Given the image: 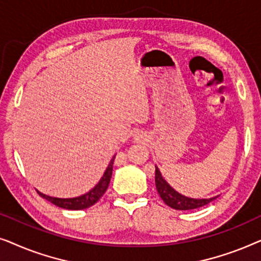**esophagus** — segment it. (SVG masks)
<instances>
[{
  "label": "esophagus",
  "mask_w": 261,
  "mask_h": 261,
  "mask_svg": "<svg viewBox=\"0 0 261 261\" xmlns=\"http://www.w3.org/2000/svg\"><path fill=\"white\" fill-rule=\"evenodd\" d=\"M134 140L137 142H142L146 140V138H145V135L141 133V132H138V133L134 134Z\"/></svg>",
  "instance_id": "1"
}]
</instances>
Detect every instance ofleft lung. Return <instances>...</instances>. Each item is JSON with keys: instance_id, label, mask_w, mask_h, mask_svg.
<instances>
[{"instance_id": "1", "label": "left lung", "mask_w": 261, "mask_h": 261, "mask_svg": "<svg viewBox=\"0 0 261 261\" xmlns=\"http://www.w3.org/2000/svg\"><path fill=\"white\" fill-rule=\"evenodd\" d=\"M155 187L158 190V194L164 202L171 208L177 209V210H191V209H197L201 208L203 205L209 204L210 202H213L216 197L212 198H204V199H197V198H190L185 197L179 192H177L172 187H170V184L164 179L162 173L158 167L155 166Z\"/></svg>"}]
</instances>
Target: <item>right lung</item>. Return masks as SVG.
<instances>
[{"mask_svg":"<svg viewBox=\"0 0 261 261\" xmlns=\"http://www.w3.org/2000/svg\"><path fill=\"white\" fill-rule=\"evenodd\" d=\"M114 159H115V155L113 156V159L110 160L108 167H107L105 174L101 178V180L96 184V187L94 189H91L90 191L87 192V194L80 196V197H74V198H57V197H51V196H47L45 194H41V192L38 191V194L44 197L45 199H47L53 204L59 206V208L63 209H69V210H82V209H87L89 206L94 205L96 202H98V199L102 197L103 194L107 191V189L109 187L110 183V178H112V173H113V164H114Z\"/></svg>","mask_w":261,"mask_h":261,"instance_id":"1","label":"right lung"}]
</instances>
